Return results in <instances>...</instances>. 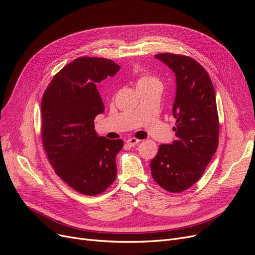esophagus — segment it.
<instances>
[{"mask_svg": "<svg viewBox=\"0 0 255 255\" xmlns=\"http://www.w3.org/2000/svg\"><path fill=\"white\" fill-rule=\"evenodd\" d=\"M138 142H139V139H137V138H135V137H130V138H128L127 141H126L127 145L130 146V147H134L135 145H137Z\"/></svg>", "mask_w": 255, "mask_h": 255, "instance_id": "obj_1", "label": "esophagus"}]
</instances>
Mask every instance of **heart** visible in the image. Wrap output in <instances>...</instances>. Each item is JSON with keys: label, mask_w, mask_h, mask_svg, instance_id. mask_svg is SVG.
<instances>
[{"label": "heart", "mask_w": 255, "mask_h": 255, "mask_svg": "<svg viewBox=\"0 0 255 255\" xmlns=\"http://www.w3.org/2000/svg\"><path fill=\"white\" fill-rule=\"evenodd\" d=\"M151 83H159V81L155 78V77L148 75L146 73H142L138 76L137 81H136V86H142V85H147Z\"/></svg>", "instance_id": "obj_1"}]
</instances>
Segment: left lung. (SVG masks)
<instances>
[{
  "label": "left lung",
  "instance_id": "left-lung-1",
  "mask_svg": "<svg viewBox=\"0 0 255 255\" xmlns=\"http://www.w3.org/2000/svg\"><path fill=\"white\" fill-rule=\"evenodd\" d=\"M155 57L176 76L173 130L177 138L159 146L150 162L151 173L162 189L180 193L200 179L217 151L220 124L216 94L207 72L195 59L172 53Z\"/></svg>",
  "mask_w": 255,
  "mask_h": 255
}]
</instances>
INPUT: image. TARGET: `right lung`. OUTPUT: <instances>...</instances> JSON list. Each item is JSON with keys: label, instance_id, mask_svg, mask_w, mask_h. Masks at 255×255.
<instances>
[{"label": "right lung", "instance_id": "add662e5", "mask_svg": "<svg viewBox=\"0 0 255 255\" xmlns=\"http://www.w3.org/2000/svg\"><path fill=\"white\" fill-rule=\"evenodd\" d=\"M119 70L110 59L79 57L53 77L41 100V139L48 159L55 173L83 195L103 193L117 177L116 156L124 142L98 136L94 120L104 113L96 83Z\"/></svg>", "mask_w": 255, "mask_h": 255}]
</instances>
